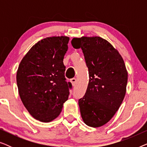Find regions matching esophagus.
<instances>
[{"mask_svg": "<svg viewBox=\"0 0 147 147\" xmlns=\"http://www.w3.org/2000/svg\"><path fill=\"white\" fill-rule=\"evenodd\" d=\"M71 82L72 83V84H73V85H75V84H76V82H77V79H76V78H71Z\"/></svg>", "mask_w": 147, "mask_h": 147, "instance_id": "34e87169", "label": "esophagus"}]
</instances>
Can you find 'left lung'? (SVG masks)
Masks as SVG:
<instances>
[{
    "instance_id": "left-lung-1",
    "label": "left lung",
    "mask_w": 147,
    "mask_h": 147,
    "mask_svg": "<svg viewBox=\"0 0 147 147\" xmlns=\"http://www.w3.org/2000/svg\"><path fill=\"white\" fill-rule=\"evenodd\" d=\"M71 45L81 48L89 72L85 95L78 100L86 124L104 125L120 108L126 94L128 73L117 50L100 37L74 38Z\"/></svg>"
}]
</instances>
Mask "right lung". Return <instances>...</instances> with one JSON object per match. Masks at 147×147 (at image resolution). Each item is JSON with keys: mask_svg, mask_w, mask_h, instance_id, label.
<instances>
[{"mask_svg": "<svg viewBox=\"0 0 147 147\" xmlns=\"http://www.w3.org/2000/svg\"><path fill=\"white\" fill-rule=\"evenodd\" d=\"M69 38L43 39L28 51L19 64L17 83L21 101L30 114L49 122L59 115L71 89L66 82L64 55Z\"/></svg>", "mask_w": 147, "mask_h": 147, "instance_id": "add662e5", "label": "right lung"}]
</instances>
